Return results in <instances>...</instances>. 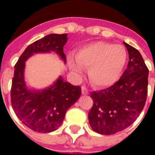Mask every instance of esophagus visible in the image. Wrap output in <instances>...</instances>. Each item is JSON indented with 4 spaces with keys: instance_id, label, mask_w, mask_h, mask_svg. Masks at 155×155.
Masks as SVG:
<instances>
[{
    "instance_id": "1",
    "label": "esophagus",
    "mask_w": 155,
    "mask_h": 155,
    "mask_svg": "<svg viewBox=\"0 0 155 155\" xmlns=\"http://www.w3.org/2000/svg\"><path fill=\"white\" fill-rule=\"evenodd\" d=\"M81 90H82V94L87 95L88 93V90H87V88L85 86H82L81 87Z\"/></svg>"
}]
</instances>
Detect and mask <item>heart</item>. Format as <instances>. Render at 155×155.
Here are the masks:
<instances>
[{
    "label": "heart",
    "mask_w": 155,
    "mask_h": 155,
    "mask_svg": "<svg viewBox=\"0 0 155 155\" xmlns=\"http://www.w3.org/2000/svg\"><path fill=\"white\" fill-rule=\"evenodd\" d=\"M127 60V52L120 45L96 42L83 47L76 54V60L68 58L72 71L81 75L88 68V78L97 87L113 84L120 77Z\"/></svg>",
    "instance_id": "obj_1"
}]
</instances>
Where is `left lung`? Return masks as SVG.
Returning a JSON list of instances; mask_svg holds the SVG:
<instances>
[{
  "label": "left lung",
  "mask_w": 155,
  "mask_h": 155,
  "mask_svg": "<svg viewBox=\"0 0 155 155\" xmlns=\"http://www.w3.org/2000/svg\"><path fill=\"white\" fill-rule=\"evenodd\" d=\"M124 44L130 60L120 80L106 89L90 93L93 105L88 113L89 124L101 134H114L129 127L147 101L149 70L140 52Z\"/></svg>",
  "instance_id": "1"
}]
</instances>
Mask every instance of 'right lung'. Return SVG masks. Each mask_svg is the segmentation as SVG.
<instances>
[{
    "mask_svg": "<svg viewBox=\"0 0 155 155\" xmlns=\"http://www.w3.org/2000/svg\"><path fill=\"white\" fill-rule=\"evenodd\" d=\"M66 34H51L26 47L15 64L11 87V104L16 115L30 130L38 133L56 130L63 122L66 112L77 101L81 87L73 86L59 77L51 87L41 91L27 88L24 80L25 62L34 54L54 51L66 62L63 46Z\"/></svg>",
    "mask_w": 155,
    "mask_h": 155,
    "instance_id": "obj_1",
    "label": "right lung"
}]
</instances>
